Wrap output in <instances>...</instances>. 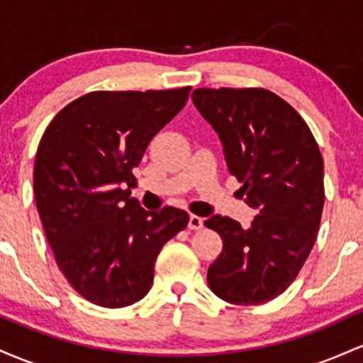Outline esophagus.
Returning a JSON list of instances; mask_svg holds the SVG:
<instances>
[{
	"label": "esophagus",
	"mask_w": 363,
	"mask_h": 363,
	"mask_svg": "<svg viewBox=\"0 0 363 363\" xmlns=\"http://www.w3.org/2000/svg\"><path fill=\"white\" fill-rule=\"evenodd\" d=\"M203 226V219L199 218V216L192 214L189 218V228L190 230H201V228Z\"/></svg>",
	"instance_id": "esophagus-1"
}]
</instances>
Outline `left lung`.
<instances>
[{
    "label": "left lung",
    "instance_id": "left-lung-1",
    "mask_svg": "<svg viewBox=\"0 0 363 363\" xmlns=\"http://www.w3.org/2000/svg\"><path fill=\"white\" fill-rule=\"evenodd\" d=\"M192 101L214 128L240 197L257 216L248 228L214 214L223 252L207 271L219 298L257 305L281 295L311 254L324 207V162L302 116L266 89H195Z\"/></svg>",
    "mask_w": 363,
    "mask_h": 363
}]
</instances>
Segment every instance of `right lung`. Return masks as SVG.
<instances>
[{
	"label": "right lung",
	"instance_id": "add662e5",
	"mask_svg": "<svg viewBox=\"0 0 363 363\" xmlns=\"http://www.w3.org/2000/svg\"><path fill=\"white\" fill-rule=\"evenodd\" d=\"M189 94L190 87L85 94L40 138L35 206L58 267L89 302L120 308L144 298L162 245L189 223L177 207L142 209L130 192L132 169Z\"/></svg>",
	"mask_w": 363,
	"mask_h": 363
}]
</instances>
